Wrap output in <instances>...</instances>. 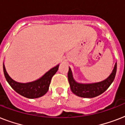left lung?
Returning <instances> with one entry per match:
<instances>
[{
  "instance_id": "1",
  "label": "left lung",
  "mask_w": 125,
  "mask_h": 125,
  "mask_svg": "<svg viewBox=\"0 0 125 125\" xmlns=\"http://www.w3.org/2000/svg\"><path fill=\"white\" fill-rule=\"evenodd\" d=\"M117 71V62L110 75L104 80L92 83H82L76 82L73 76L72 71L69 68L68 80L71 89L74 94L83 98H93L99 96L106 90L114 80Z\"/></svg>"
}]
</instances>
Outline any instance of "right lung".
Returning a JSON list of instances; mask_svg holds the SVG:
<instances>
[{
    "mask_svg": "<svg viewBox=\"0 0 125 125\" xmlns=\"http://www.w3.org/2000/svg\"><path fill=\"white\" fill-rule=\"evenodd\" d=\"M58 67L59 64L50 69L38 80L28 83H20L13 80L9 76L3 64L4 74L7 82L17 93L28 99L39 98L46 94L49 90L51 78L58 71Z\"/></svg>",
    "mask_w": 125,
    "mask_h": 125,
    "instance_id": "right-lung-1",
    "label": "right lung"
}]
</instances>
